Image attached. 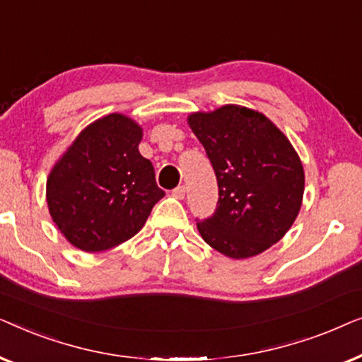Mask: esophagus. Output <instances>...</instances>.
<instances>
[{
  "label": "esophagus",
  "mask_w": 362,
  "mask_h": 362,
  "mask_svg": "<svg viewBox=\"0 0 362 362\" xmlns=\"http://www.w3.org/2000/svg\"><path fill=\"white\" fill-rule=\"evenodd\" d=\"M173 196L176 197V199H185L186 196V187L185 186H177L173 189Z\"/></svg>",
  "instance_id": "esophagus-1"
}]
</instances>
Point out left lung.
Segmentation results:
<instances>
[{"mask_svg":"<svg viewBox=\"0 0 362 362\" xmlns=\"http://www.w3.org/2000/svg\"><path fill=\"white\" fill-rule=\"evenodd\" d=\"M214 168L219 201L197 222L212 249L249 259L276 244L298 216L305 173L298 153L264 113L240 105L187 117Z\"/></svg>","mask_w":362,"mask_h":362,"instance_id":"obj_1","label":"left lung"}]
</instances>
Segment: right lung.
<instances>
[{"instance_id":"1","label":"right lung","mask_w":362,"mask_h":362,"mask_svg":"<svg viewBox=\"0 0 362 362\" xmlns=\"http://www.w3.org/2000/svg\"><path fill=\"white\" fill-rule=\"evenodd\" d=\"M141 138L135 120L110 113L83 128L54 165L49 212L74 247L102 252L123 244L165 196L151 161L138 151Z\"/></svg>"}]
</instances>
